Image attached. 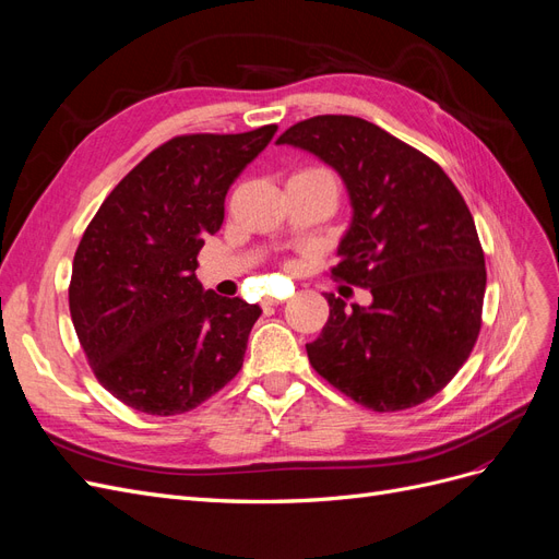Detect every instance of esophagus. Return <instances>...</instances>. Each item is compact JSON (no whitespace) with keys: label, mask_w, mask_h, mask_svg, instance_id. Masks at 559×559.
I'll list each match as a JSON object with an SVG mask.
<instances>
[{"label":"esophagus","mask_w":559,"mask_h":559,"mask_svg":"<svg viewBox=\"0 0 559 559\" xmlns=\"http://www.w3.org/2000/svg\"><path fill=\"white\" fill-rule=\"evenodd\" d=\"M273 306H282V300H277V298H265L263 300V308H273Z\"/></svg>","instance_id":"obj_1"}]
</instances>
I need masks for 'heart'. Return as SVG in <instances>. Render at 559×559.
<instances>
[{
	"mask_svg": "<svg viewBox=\"0 0 559 559\" xmlns=\"http://www.w3.org/2000/svg\"><path fill=\"white\" fill-rule=\"evenodd\" d=\"M296 175H302V177H331L326 170H321V167H306V170H300Z\"/></svg>",
	"mask_w": 559,
	"mask_h": 559,
	"instance_id": "1",
	"label": "heart"
}]
</instances>
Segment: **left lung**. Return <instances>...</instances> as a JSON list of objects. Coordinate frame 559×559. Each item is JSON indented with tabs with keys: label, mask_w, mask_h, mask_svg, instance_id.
Here are the masks:
<instances>
[{
	"label": "left lung",
	"mask_w": 559,
	"mask_h": 559,
	"mask_svg": "<svg viewBox=\"0 0 559 559\" xmlns=\"http://www.w3.org/2000/svg\"><path fill=\"white\" fill-rule=\"evenodd\" d=\"M343 177L352 224L335 280L364 286L368 308L326 294L329 321L308 359L337 392L376 413L425 403L478 341L485 253L450 177L421 151L357 116H314L280 134Z\"/></svg>",
	"instance_id": "1"
}]
</instances>
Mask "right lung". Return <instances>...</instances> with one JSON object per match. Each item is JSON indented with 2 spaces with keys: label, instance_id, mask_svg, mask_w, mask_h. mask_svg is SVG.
<instances>
[{
  "label": "right lung",
  "instance_id": "right-lung-1",
  "mask_svg": "<svg viewBox=\"0 0 559 559\" xmlns=\"http://www.w3.org/2000/svg\"><path fill=\"white\" fill-rule=\"evenodd\" d=\"M277 126L179 134L134 165L79 242L70 312L95 378L130 408L189 413L240 373L259 306L205 292L198 253Z\"/></svg>",
  "mask_w": 559,
  "mask_h": 559
}]
</instances>
